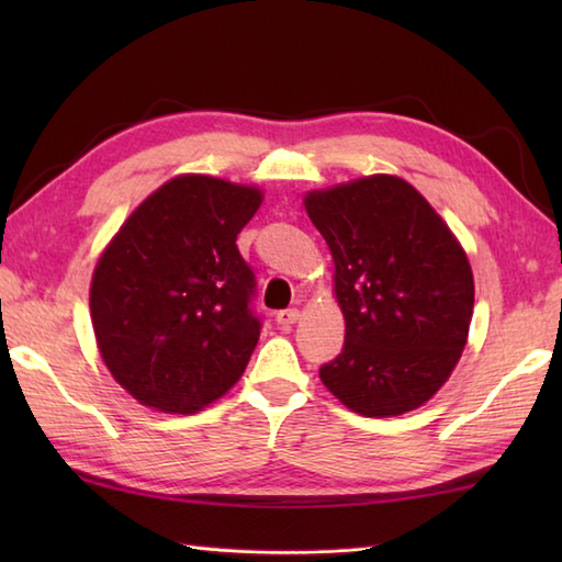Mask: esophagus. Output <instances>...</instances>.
I'll use <instances>...</instances> for the list:
<instances>
[{
    "mask_svg": "<svg viewBox=\"0 0 562 562\" xmlns=\"http://www.w3.org/2000/svg\"><path fill=\"white\" fill-rule=\"evenodd\" d=\"M302 312L300 308H284V312H278V316H274V321H278V326H292L300 321Z\"/></svg>",
    "mask_w": 562,
    "mask_h": 562,
    "instance_id": "esophagus-1",
    "label": "esophagus"
}]
</instances>
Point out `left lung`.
<instances>
[{"instance_id":"left-lung-1","label":"left lung","mask_w":562,"mask_h":562,"mask_svg":"<svg viewBox=\"0 0 562 562\" xmlns=\"http://www.w3.org/2000/svg\"><path fill=\"white\" fill-rule=\"evenodd\" d=\"M333 258L342 352L321 381L345 408L393 417L447 384L469 342L473 270L437 210L398 176L374 173L304 195Z\"/></svg>"}]
</instances>
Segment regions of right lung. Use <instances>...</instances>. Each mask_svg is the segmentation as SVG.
Listing matches in <instances>:
<instances>
[{
  "label": "right lung",
  "instance_id": "1",
  "mask_svg": "<svg viewBox=\"0 0 562 562\" xmlns=\"http://www.w3.org/2000/svg\"><path fill=\"white\" fill-rule=\"evenodd\" d=\"M260 202L258 186L181 173L142 200L99 256L89 290L97 348L147 408L193 415L241 379L260 321L236 234Z\"/></svg>",
  "mask_w": 562,
  "mask_h": 562
}]
</instances>
